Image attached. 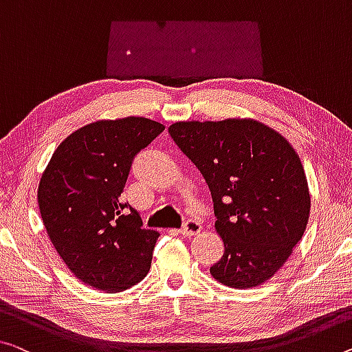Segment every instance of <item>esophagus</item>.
<instances>
[{
    "instance_id": "1",
    "label": "esophagus",
    "mask_w": 352,
    "mask_h": 352,
    "mask_svg": "<svg viewBox=\"0 0 352 352\" xmlns=\"http://www.w3.org/2000/svg\"><path fill=\"white\" fill-rule=\"evenodd\" d=\"M199 231H201V223H199V221L195 220V219H188L186 223L182 225V228L179 230L182 236H188V237L198 234Z\"/></svg>"
}]
</instances>
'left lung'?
Returning a JSON list of instances; mask_svg holds the SVG:
<instances>
[{"mask_svg": "<svg viewBox=\"0 0 352 352\" xmlns=\"http://www.w3.org/2000/svg\"><path fill=\"white\" fill-rule=\"evenodd\" d=\"M201 171L225 252L210 275L230 288H255L282 269L310 215L304 166L283 135L241 118L168 127Z\"/></svg>", "mask_w": 352, "mask_h": 352, "instance_id": "8db88e82", "label": "left lung"}]
</instances>
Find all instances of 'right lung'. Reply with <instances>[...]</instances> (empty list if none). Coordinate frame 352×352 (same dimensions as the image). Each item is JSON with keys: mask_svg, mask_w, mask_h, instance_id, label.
Instances as JSON below:
<instances>
[{"mask_svg": "<svg viewBox=\"0 0 352 352\" xmlns=\"http://www.w3.org/2000/svg\"><path fill=\"white\" fill-rule=\"evenodd\" d=\"M164 131L137 116L91 122L58 146L42 173L37 203L47 234L91 288L120 293L149 272L160 234L142 228L121 193L135 155Z\"/></svg>", "mask_w": 352, "mask_h": 352, "instance_id": "obj_1", "label": "right lung"}]
</instances>
